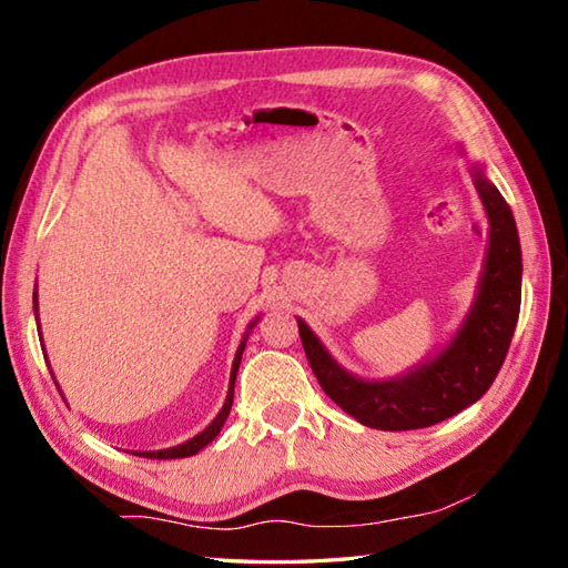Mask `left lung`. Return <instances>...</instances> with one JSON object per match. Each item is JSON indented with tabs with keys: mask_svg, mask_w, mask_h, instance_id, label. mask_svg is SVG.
Segmentation results:
<instances>
[{
	"mask_svg": "<svg viewBox=\"0 0 568 568\" xmlns=\"http://www.w3.org/2000/svg\"><path fill=\"white\" fill-rule=\"evenodd\" d=\"M470 175L490 226L486 263L470 312L437 356L405 376L364 381L336 364L317 334L297 317L300 339L322 390L361 425L383 432L437 425L484 397L508 356L523 297L520 236L498 187L478 165L470 168Z\"/></svg>",
	"mask_w": 568,
	"mask_h": 568,
	"instance_id": "left-lung-1",
	"label": "left lung"
}]
</instances>
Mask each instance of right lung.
<instances>
[{"mask_svg":"<svg viewBox=\"0 0 568 568\" xmlns=\"http://www.w3.org/2000/svg\"><path fill=\"white\" fill-rule=\"evenodd\" d=\"M39 300H36V293H33V310H39ZM256 322H258V317L253 320L251 324H248V332H251V327H256ZM248 332L244 334V339H241V344H239V348H236V356H234V364H232V376H229V393H226V400H224V405H222V409H220V415H216L212 422H210V427L207 429H202L197 437H192V439H187V442H183V444H178V446H171V449H161V452H136L139 456H143V458H185V456H192V454H197L200 449H204V446H207L216 434H220V429H222V425H224V419H226V415H229V409H232V403H234V383H236V373H239V364H241V354H244V348H246V339H248ZM41 336V334H39ZM55 381V378H53ZM60 390V388H58Z\"/></svg>","mask_w":568,"mask_h":568,"instance_id":"obj_1","label":"right lung"}]
</instances>
